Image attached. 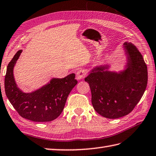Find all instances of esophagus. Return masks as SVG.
<instances>
[{
	"instance_id": "1",
	"label": "esophagus",
	"mask_w": 156,
	"mask_h": 156,
	"mask_svg": "<svg viewBox=\"0 0 156 156\" xmlns=\"http://www.w3.org/2000/svg\"><path fill=\"white\" fill-rule=\"evenodd\" d=\"M86 75H87V70L83 69H80L78 70L77 75H76V77H77V79H82L86 77Z\"/></svg>"
}]
</instances>
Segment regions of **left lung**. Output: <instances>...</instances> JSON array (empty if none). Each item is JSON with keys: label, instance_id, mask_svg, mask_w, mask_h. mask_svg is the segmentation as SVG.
Here are the masks:
<instances>
[{"label": "left lung", "instance_id": "obj_1", "mask_svg": "<svg viewBox=\"0 0 156 156\" xmlns=\"http://www.w3.org/2000/svg\"><path fill=\"white\" fill-rule=\"evenodd\" d=\"M128 68L121 73L103 71L99 67L85 79L92 93L97 113L109 119L130 113L142 98L147 84V67L139 51L131 43H124Z\"/></svg>", "mask_w": 156, "mask_h": 156}]
</instances>
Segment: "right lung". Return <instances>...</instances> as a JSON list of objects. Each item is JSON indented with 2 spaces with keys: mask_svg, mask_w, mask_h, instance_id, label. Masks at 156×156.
Masks as SVG:
<instances>
[{
  "mask_svg": "<svg viewBox=\"0 0 156 156\" xmlns=\"http://www.w3.org/2000/svg\"><path fill=\"white\" fill-rule=\"evenodd\" d=\"M22 50L17 51L9 63L5 78V90L9 101L23 118L33 122H51L62 112L67 97L77 83L74 73L50 83L32 93H23L15 82L13 67Z\"/></svg>",
  "mask_w": 156,
  "mask_h": 156,
  "instance_id": "add662e5",
  "label": "right lung"
}]
</instances>
